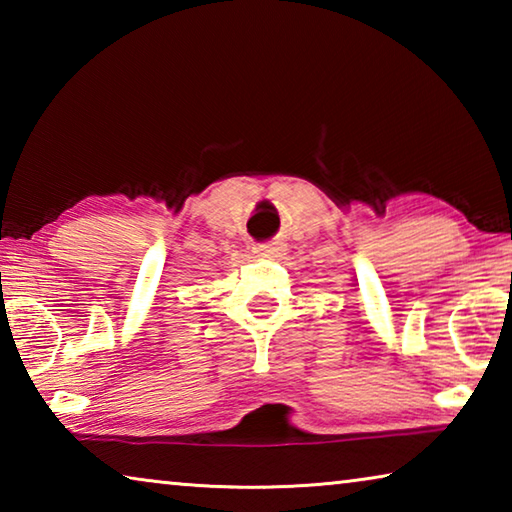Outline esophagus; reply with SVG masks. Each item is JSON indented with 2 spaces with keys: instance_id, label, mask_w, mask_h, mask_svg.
Wrapping results in <instances>:
<instances>
[{
  "instance_id": "obj_1",
  "label": "esophagus",
  "mask_w": 512,
  "mask_h": 512,
  "mask_svg": "<svg viewBox=\"0 0 512 512\" xmlns=\"http://www.w3.org/2000/svg\"><path fill=\"white\" fill-rule=\"evenodd\" d=\"M284 250V246L280 241H266V244H257L255 246V253L259 257H277Z\"/></svg>"
}]
</instances>
